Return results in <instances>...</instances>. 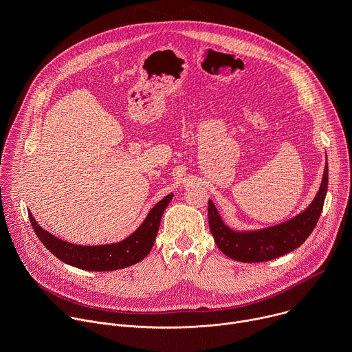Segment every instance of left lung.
Instances as JSON below:
<instances>
[{"label": "left lung", "mask_w": 352, "mask_h": 352, "mask_svg": "<svg viewBox=\"0 0 352 352\" xmlns=\"http://www.w3.org/2000/svg\"><path fill=\"white\" fill-rule=\"evenodd\" d=\"M327 184L329 167L326 163L320 189L309 208L283 224L259 231L235 232L230 230L209 200V227L217 248L228 258L245 263L267 262L291 252L302 245L316 227L323 210Z\"/></svg>", "instance_id": "obj_1"}]
</instances>
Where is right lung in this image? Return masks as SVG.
<instances>
[{
  "label": "right lung",
  "instance_id": "obj_1",
  "mask_svg": "<svg viewBox=\"0 0 352 352\" xmlns=\"http://www.w3.org/2000/svg\"><path fill=\"white\" fill-rule=\"evenodd\" d=\"M171 199L173 193L167 195L150 210L143 224L132 235L122 242L113 245H74L44 231L33 219L32 213H29V220L43 245L60 261L89 272H110L132 266L147 256L155 243L163 212L168 206Z\"/></svg>",
  "mask_w": 352,
  "mask_h": 352
}]
</instances>
